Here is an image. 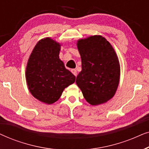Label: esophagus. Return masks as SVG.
Masks as SVG:
<instances>
[{
	"mask_svg": "<svg viewBox=\"0 0 149 149\" xmlns=\"http://www.w3.org/2000/svg\"><path fill=\"white\" fill-rule=\"evenodd\" d=\"M71 72H72V74H74L75 77L77 76V71L76 69H72V70H71Z\"/></svg>",
	"mask_w": 149,
	"mask_h": 149,
	"instance_id": "1",
	"label": "esophagus"
}]
</instances>
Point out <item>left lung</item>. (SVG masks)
<instances>
[{
	"instance_id": "left-lung-1",
	"label": "left lung",
	"mask_w": 149,
	"mask_h": 149,
	"mask_svg": "<svg viewBox=\"0 0 149 149\" xmlns=\"http://www.w3.org/2000/svg\"><path fill=\"white\" fill-rule=\"evenodd\" d=\"M82 70L76 83L89 104L96 106L107 102L119 86V58L111 43L101 35L77 40Z\"/></svg>"
}]
</instances>
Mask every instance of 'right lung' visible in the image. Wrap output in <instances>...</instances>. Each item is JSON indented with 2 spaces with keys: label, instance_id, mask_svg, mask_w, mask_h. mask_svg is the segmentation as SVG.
Listing matches in <instances>:
<instances>
[{
  "label": "right lung",
  "instance_id": "right-lung-1",
  "mask_svg": "<svg viewBox=\"0 0 149 149\" xmlns=\"http://www.w3.org/2000/svg\"><path fill=\"white\" fill-rule=\"evenodd\" d=\"M60 49V43L52 38H42L34 47L26 66L30 92L47 104L58 101L64 89L74 83L76 78L59 58Z\"/></svg>",
  "mask_w": 149,
  "mask_h": 149
}]
</instances>
